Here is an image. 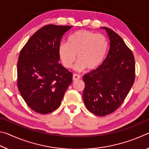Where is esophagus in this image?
<instances>
[{
    "instance_id": "obj_1",
    "label": "esophagus",
    "mask_w": 149,
    "mask_h": 149,
    "mask_svg": "<svg viewBox=\"0 0 149 149\" xmlns=\"http://www.w3.org/2000/svg\"><path fill=\"white\" fill-rule=\"evenodd\" d=\"M81 78V76L79 75H77V74H74L73 75V81H76L79 79Z\"/></svg>"
}]
</instances>
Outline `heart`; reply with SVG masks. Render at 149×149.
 I'll use <instances>...</instances> for the list:
<instances>
[{
  "label": "heart",
  "instance_id": "obj_1",
  "mask_svg": "<svg viewBox=\"0 0 149 149\" xmlns=\"http://www.w3.org/2000/svg\"><path fill=\"white\" fill-rule=\"evenodd\" d=\"M108 42L101 34L88 30H80L72 34L68 42L60 43L58 53L63 65L70 68L76 60L75 68L78 71L93 70L101 64L107 54Z\"/></svg>",
  "mask_w": 149,
  "mask_h": 149
}]
</instances>
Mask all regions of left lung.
I'll return each instance as SVG.
<instances>
[{"instance_id": "1", "label": "left lung", "mask_w": 149, "mask_h": 149, "mask_svg": "<svg viewBox=\"0 0 149 149\" xmlns=\"http://www.w3.org/2000/svg\"><path fill=\"white\" fill-rule=\"evenodd\" d=\"M106 30L110 39L107 58L97 69L84 75L83 98L85 107L99 116L119 108L134 83L135 58L123 40L112 29Z\"/></svg>"}]
</instances>
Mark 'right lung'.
Here are the masks:
<instances>
[{"instance_id": "1", "label": "right lung", "mask_w": 149, "mask_h": 149, "mask_svg": "<svg viewBox=\"0 0 149 149\" xmlns=\"http://www.w3.org/2000/svg\"><path fill=\"white\" fill-rule=\"evenodd\" d=\"M72 26L47 25L32 35L19 53L17 87L35 112L49 114L61 104L72 74L59 64L60 40Z\"/></svg>"}]
</instances>
